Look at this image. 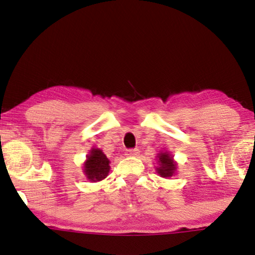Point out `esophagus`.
I'll return each instance as SVG.
<instances>
[{
    "label": "esophagus",
    "mask_w": 255,
    "mask_h": 255,
    "mask_svg": "<svg viewBox=\"0 0 255 255\" xmlns=\"http://www.w3.org/2000/svg\"><path fill=\"white\" fill-rule=\"evenodd\" d=\"M138 154H139V150H138L137 148L135 149H128L126 152V155L129 157H136L138 156Z\"/></svg>",
    "instance_id": "1"
}]
</instances>
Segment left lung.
I'll return each mask as SVG.
<instances>
[{"mask_svg":"<svg viewBox=\"0 0 255 255\" xmlns=\"http://www.w3.org/2000/svg\"><path fill=\"white\" fill-rule=\"evenodd\" d=\"M157 166H155L157 174L161 178H171L176 174L178 163L174 161L173 155L167 150H159L156 156Z\"/></svg>","mask_w":255,"mask_h":255,"instance_id":"8db88e82","label":"left lung"}]
</instances>
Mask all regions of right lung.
Here are the masks:
<instances>
[{"instance_id":"1","label":"right lung","mask_w":255,"mask_h":255,"mask_svg":"<svg viewBox=\"0 0 255 255\" xmlns=\"http://www.w3.org/2000/svg\"><path fill=\"white\" fill-rule=\"evenodd\" d=\"M110 171V161L102 149L92 147L83 163V173L91 182H99L106 179Z\"/></svg>"}]
</instances>
